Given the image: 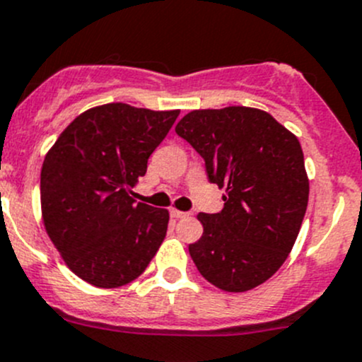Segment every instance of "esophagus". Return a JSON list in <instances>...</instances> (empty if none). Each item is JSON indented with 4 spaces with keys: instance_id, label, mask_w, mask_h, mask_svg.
I'll return each mask as SVG.
<instances>
[{
    "instance_id": "esophagus-1",
    "label": "esophagus",
    "mask_w": 362,
    "mask_h": 362,
    "mask_svg": "<svg viewBox=\"0 0 362 362\" xmlns=\"http://www.w3.org/2000/svg\"><path fill=\"white\" fill-rule=\"evenodd\" d=\"M170 214H171V217H175V218H185V217H189V211L177 210V208H170Z\"/></svg>"
}]
</instances>
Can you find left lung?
Returning a JSON list of instances; mask_svg holds the SVG:
<instances>
[{
  "instance_id": "8db88e82",
  "label": "left lung",
  "mask_w": 362,
  "mask_h": 362,
  "mask_svg": "<svg viewBox=\"0 0 362 362\" xmlns=\"http://www.w3.org/2000/svg\"><path fill=\"white\" fill-rule=\"evenodd\" d=\"M204 159L210 182L226 189L218 214H199L203 235L189 245L211 286L245 293L286 262L308 204L301 145L268 112L250 107L192 110L175 127Z\"/></svg>"
}]
</instances>
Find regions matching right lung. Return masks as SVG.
<instances>
[{"label": "right lung", "mask_w": 362, "mask_h": 362, "mask_svg": "<svg viewBox=\"0 0 362 362\" xmlns=\"http://www.w3.org/2000/svg\"><path fill=\"white\" fill-rule=\"evenodd\" d=\"M178 113L100 105L80 113L47 152L43 226L68 268L90 286L133 282L159 250L170 214L134 203L131 189Z\"/></svg>", "instance_id": "1"}]
</instances>
